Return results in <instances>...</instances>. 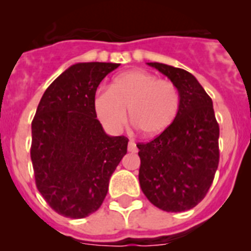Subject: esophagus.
Instances as JSON below:
<instances>
[{"mask_svg":"<svg viewBox=\"0 0 251 251\" xmlns=\"http://www.w3.org/2000/svg\"><path fill=\"white\" fill-rule=\"evenodd\" d=\"M128 151H129V152H132V153H136L137 152V146H136V143H134V142H133V141L128 142Z\"/></svg>","mask_w":251,"mask_h":251,"instance_id":"34e87169","label":"esophagus"}]
</instances>
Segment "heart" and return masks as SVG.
I'll use <instances>...</instances> for the list:
<instances>
[{"instance_id": "obj_1", "label": "heart", "mask_w": 251, "mask_h": 251, "mask_svg": "<svg viewBox=\"0 0 251 251\" xmlns=\"http://www.w3.org/2000/svg\"><path fill=\"white\" fill-rule=\"evenodd\" d=\"M97 118L104 127L118 132L129 119L145 137H157L171 127L179 109L176 85L145 70L122 73L110 81L108 90L95 94Z\"/></svg>"}]
</instances>
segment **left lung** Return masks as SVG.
<instances>
[{"mask_svg":"<svg viewBox=\"0 0 251 251\" xmlns=\"http://www.w3.org/2000/svg\"><path fill=\"white\" fill-rule=\"evenodd\" d=\"M170 79L179 94L176 119L148 143H138L139 185L163 211L181 212L203 200L219 166V124L211 98L191 73L147 63Z\"/></svg>","mask_w":251,"mask_h":251,"instance_id":"1","label":"left lung"}]
</instances>
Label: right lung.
Masks as SVG:
<instances>
[{"label": "right lung", "instance_id": "right-lung-1", "mask_svg": "<svg viewBox=\"0 0 251 251\" xmlns=\"http://www.w3.org/2000/svg\"><path fill=\"white\" fill-rule=\"evenodd\" d=\"M113 63H77L44 93L31 124L36 187L57 214L83 219L95 212L127 153L128 138L112 137L97 119L93 100Z\"/></svg>", "mask_w": 251, "mask_h": 251}]
</instances>
